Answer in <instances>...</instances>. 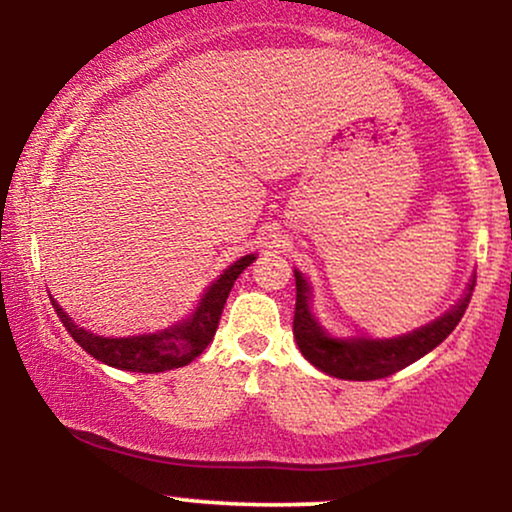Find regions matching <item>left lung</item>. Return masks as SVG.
<instances>
[{
  "mask_svg": "<svg viewBox=\"0 0 512 512\" xmlns=\"http://www.w3.org/2000/svg\"><path fill=\"white\" fill-rule=\"evenodd\" d=\"M474 281L469 291L450 313L421 330L404 334L397 339H332L310 315L308 296L310 289L301 272H296V313H293V337H296L301 354L320 368L322 373L334 375L342 380H378L397 370L407 368L409 363L419 361L428 351L436 349L462 320L464 310L472 301Z\"/></svg>",
  "mask_w": 512,
  "mask_h": 512,
  "instance_id": "left-lung-1",
  "label": "left lung"
}]
</instances>
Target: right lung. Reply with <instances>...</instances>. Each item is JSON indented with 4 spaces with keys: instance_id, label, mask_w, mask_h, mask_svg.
<instances>
[{
    "instance_id": "add662e5",
    "label": "right lung",
    "mask_w": 512,
    "mask_h": 512,
    "mask_svg": "<svg viewBox=\"0 0 512 512\" xmlns=\"http://www.w3.org/2000/svg\"><path fill=\"white\" fill-rule=\"evenodd\" d=\"M255 255L240 257L231 267L223 272L209 291L204 293L202 303L195 310V315L187 317L180 325L170 327L158 334H142V337H127V339H110L98 337V334L86 332L84 327L74 325V320L64 310L52 301L57 317L67 332L72 334L74 342L91 354L98 361L108 363V366L120 370H132V373H163V370H173L180 366H187L207 349L211 339H214L216 327H219L221 310L226 305L228 293L233 289V281L245 267H250Z\"/></svg>"
}]
</instances>
